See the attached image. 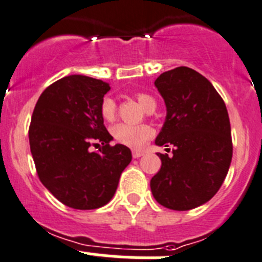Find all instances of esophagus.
Returning <instances> with one entry per match:
<instances>
[{"label":"esophagus","mask_w":262,"mask_h":262,"mask_svg":"<svg viewBox=\"0 0 262 262\" xmlns=\"http://www.w3.org/2000/svg\"><path fill=\"white\" fill-rule=\"evenodd\" d=\"M144 155V151H141V150H132V157L136 159V158H140Z\"/></svg>","instance_id":"34e87169"}]
</instances>
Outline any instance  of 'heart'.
Instances as JSON below:
<instances>
[{
	"instance_id": "b5f03b06",
	"label": "heart",
	"mask_w": 262,
	"mask_h": 262,
	"mask_svg": "<svg viewBox=\"0 0 262 262\" xmlns=\"http://www.w3.org/2000/svg\"><path fill=\"white\" fill-rule=\"evenodd\" d=\"M136 99L146 111L151 112L155 110V99L146 93H137ZM100 117L105 122H113L117 117V104L115 99L111 97H104L100 102L99 107ZM154 135V130L149 125H127V123H118L112 128V136L116 142L132 149H142L146 142Z\"/></svg>"
}]
</instances>
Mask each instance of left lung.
I'll return each instance as SVG.
<instances>
[{"instance_id":"obj_1","label":"left lung","mask_w":262,"mask_h":262,"mask_svg":"<svg viewBox=\"0 0 262 262\" xmlns=\"http://www.w3.org/2000/svg\"><path fill=\"white\" fill-rule=\"evenodd\" d=\"M155 86L167 105L155 144L172 146L173 155L158 154L162 167L150 188L164 208L191 210L210 200L224 182L233 154L229 116L211 82L190 67L163 72Z\"/></svg>"}]
</instances>
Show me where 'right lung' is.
Wrapping results in <instances>:
<instances>
[{"mask_svg": "<svg viewBox=\"0 0 262 262\" xmlns=\"http://www.w3.org/2000/svg\"><path fill=\"white\" fill-rule=\"evenodd\" d=\"M110 89L102 80L70 75L49 85L33 111L29 142L37 174L69 208L93 210L110 203L132 159L125 145L111 146L113 137L100 117Z\"/></svg>", "mask_w": 262, "mask_h": 262, "instance_id": "right-lung-1", "label": "right lung"}]
</instances>
